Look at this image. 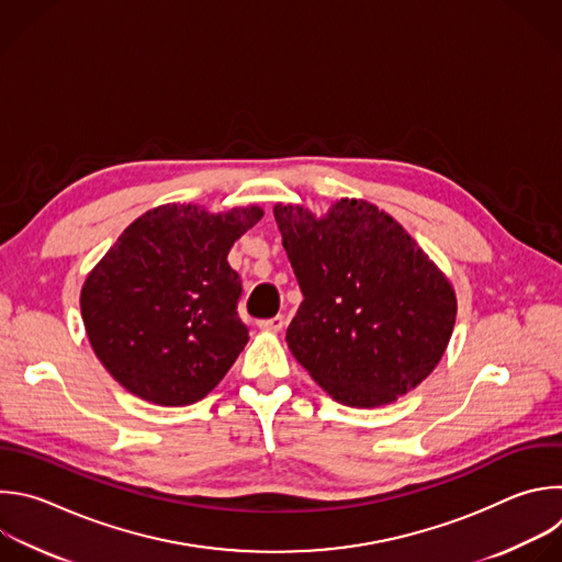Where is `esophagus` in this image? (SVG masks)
Here are the masks:
<instances>
[{"label": "esophagus", "instance_id": "esophagus-1", "mask_svg": "<svg viewBox=\"0 0 562 562\" xmlns=\"http://www.w3.org/2000/svg\"><path fill=\"white\" fill-rule=\"evenodd\" d=\"M258 328L269 330V333H278V330L284 328V315H276V317H269V319H260V322H258Z\"/></svg>", "mask_w": 562, "mask_h": 562}]
</instances>
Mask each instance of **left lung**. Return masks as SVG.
I'll use <instances>...</instances> for the list:
<instances>
[{
	"label": "left lung",
	"instance_id": "8db88e82",
	"mask_svg": "<svg viewBox=\"0 0 562 562\" xmlns=\"http://www.w3.org/2000/svg\"><path fill=\"white\" fill-rule=\"evenodd\" d=\"M302 289L286 344L339 404L380 408L441 361L457 319L446 273L384 210L341 199L324 216L273 207Z\"/></svg>",
	"mask_w": 562,
	"mask_h": 562
}]
</instances>
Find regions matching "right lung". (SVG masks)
Instances as JSON below:
<instances>
[{"label": "right lung", "instance_id": "1", "mask_svg": "<svg viewBox=\"0 0 562 562\" xmlns=\"http://www.w3.org/2000/svg\"><path fill=\"white\" fill-rule=\"evenodd\" d=\"M265 212L212 214L158 205L138 216L88 273L81 317L110 375L156 406L207 397L249 341L227 256Z\"/></svg>", "mask_w": 562, "mask_h": 562}]
</instances>
